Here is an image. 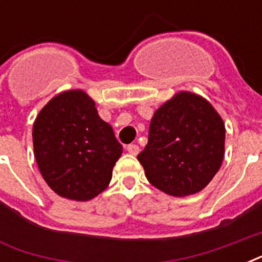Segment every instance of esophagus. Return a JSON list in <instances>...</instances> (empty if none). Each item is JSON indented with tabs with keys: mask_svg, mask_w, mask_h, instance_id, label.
<instances>
[{
	"mask_svg": "<svg viewBox=\"0 0 262 262\" xmlns=\"http://www.w3.org/2000/svg\"><path fill=\"white\" fill-rule=\"evenodd\" d=\"M126 151L129 152L130 155L136 156L140 152V147L137 145V144H129V145L126 147Z\"/></svg>",
	"mask_w": 262,
	"mask_h": 262,
	"instance_id": "1",
	"label": "esophagus"
}]
</instances>
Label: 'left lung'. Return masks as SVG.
Listing matches in <instances>:
<instances>
[{
	"label": "left lung",
	"instance_id": "1",
	"mask_svg": "<svg viewBox=\"0 0 262 262\" xmlns=\"http://www.w3.org/2000/svg\"><path fill=\"white\" fill-rule=\"evenodd\" d=\"M226 127L207 99L179 91L155 111L148 144L137 159L151 185L174 197L195 194L224 158Z\"/></svg>",
	"mask_w": 262,
	"mask_h": 262
}]
</instances>
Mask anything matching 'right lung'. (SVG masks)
<instances>
[{"instance_id": "add662e5", "label": "right lung", "mask_w": 262, "mask_h": 262, "mask_svg": "<svg viewBox=\"0 0 262 262\" xmlns=\"http://www.w3.org/2000/svg\"><path fill=\"white\" fill-rule=\"evenodd\" d=\"M32 140L43 179L51 190L73 201L100 194L123 151L83 90L63 91L50 99L35 119Z\"/></svg>"}]
</instances>
